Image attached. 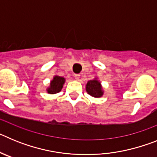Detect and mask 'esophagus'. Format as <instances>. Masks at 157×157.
I'll use <instances>...</instances> for the list:
<instances>
[{
    "label": "esophagus",
    "mask_w": 157,
    "mask_h": 157,
    "mask_svg": "<svg viewBox=\"0 0 157 157\" xmlns=\"http://www.w3.org/2000/svg\"><path fill=\"white\" fill-rule=\"evenodd\" d=\"M75 78L76 80H79V78H80V75H78V74L75 75Z\"/></svg>",
    "instance_id": "esophagus-1"
}]
</instances>
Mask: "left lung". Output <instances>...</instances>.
<instances>
[{
    "label": "left lung",
    "mask_w": 157,
    "mask_h": 157,
    "mask_svg": "<svg viewBox=\"0 0 157 157\" xmlns=\"http://www.w3.org/2000/svg\"><path fill=\"white\" fill-rule=\"evenodd\" d=\"M86 89L87 93L94 98H101L104 94L101 82L97 79L89 81L87 82Z\"/></svg>",
    "instance_id": "8db88e82"
}]
</instances>
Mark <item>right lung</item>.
Wrapping results in <instances>:
<instances>
[{"instance_id": "1", "label": "right lung", "mask_w": 157, "mask_h": 157, "mask_svg": "<svg viewBox=\"0 0 157 157\" xmlns=\"http://www.w3.org/2000/svg\"><path fill=\"white\" fill-rule=\"evenodd\" d=\"M65 79L64 78L60 77V76L56 75L53 78V79L51 81L50 86L47 89L48 94H54L56 93H59L63 88V85L64 84Z\"/></svg>"}]
</instances>
